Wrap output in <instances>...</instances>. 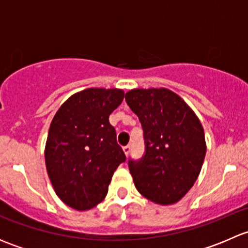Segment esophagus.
Instances as JSON below:
<instances>
[{
	"label": "esophagus",
	"instance_id": "esophagus-1",
	"mask_svg": "<svg viewBox=\"0 0 248 248\" xmlns=\"http://www.w3.org/2000/svg\"><path fill=\"white\" fill-rule=\"evenodd\" d=\"M124 155H126V156H128L129 152H131V146H129V145H126V146H124Z\"/></svg>",
	"mask_w": 248,
	"mask_h": 248
}]
</instances>
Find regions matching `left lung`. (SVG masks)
<instances>
[{
	"mask_svg": "<svg viewBox=\"0 0 248 248\" xmlns=\"http://www.w3.org/2000/svg\"><path fill=\"white\" fill-rule=\"evenodd\" d=\"M124 98L144 131V156L128 161L137 189L156 204L177 202L202 170L206 144L201 121L168 89H134Z\"/></svg>",
	"mask_w": 248,
	"mask_h": 248,
	"instance_id": "obj_1",
	"label": "left lung"
}]
</instances>
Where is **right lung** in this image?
I'll return each mask as SVG.
<instances>
[{"mask_svg": "<svg viewBox=\"0 0 248 248\" xmlns=\"http://www.w3.org/2000/svg\"><path fill=\"white\" fill-rule=\"evenodd\" d=\"M119 89H86L57 110L46 144V166L57 197L85 211L99 204L117 167L126 161L109 115L122 103Z\"/></svg>", "mask_w": 248, "mask_h": 248, "instance_id": "add662e5", "label": "right lung"}]
</instances>
